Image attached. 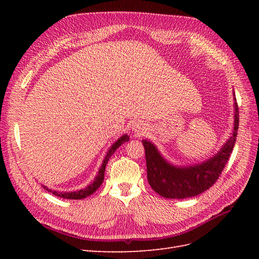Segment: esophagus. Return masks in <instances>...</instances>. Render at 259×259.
Returning a JSON list of instances; mask_svg holds the SVG:
<instances>
[{
	"instance_id": "1",
	"label": "esophagus",
	"mask_w": 259,
	"mask_h": 259,
	"mask_svg": "<svg viewBox=\"0 0 259 259\" xmlns=\"http://www.w3.org/2000/svg\"><path fill=\"white\" fill-rule=\"evenodd\" d=\"M134 127H135L134 130H135V132L137 133V134H142V133L144 132V126H143V125H138L137 124L136 126H134Z\"/></svg>"
}]
</instances>
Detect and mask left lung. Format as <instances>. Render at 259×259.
<instances>
[{
    "label": "left lung",
    "instance_id": "left-lung-1",
    "mask_svg": "<svg viewBox=\"0 0 259 259\" xmlns=\"http://www.w3.org/2000/svg\"><path fill=\"white\" fill-rule=\"evenodd\" d=\"M234 123L232 134L216 154L193 165H174L159 151L151 140L144 139L147 178L152 189L166 199H187L206 191L213 186L229 160L239 128V109L233 93Z\"/></svg>",
    "mask_w": 259,
    "mask_h": 259
}]
</instances>
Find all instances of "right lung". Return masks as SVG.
I'll use <instances>...</instances> for the list:
<instances>
[{"label": "right lung", "mask_w": 259, "mask_h": 259, "mask_svg": "<svg viewBox=\"0 0 259 259\" xmlns=\"http://www.w3.org/2000/svg\"><path fill=\"white\" fill-rule=\"evenodd\" d=\"M128 140H130V136L127 134H124L119 139H117L116 142H114L112 144V146L109 148V150L107 151V153L105 155V159L103 161V164H101V166H100V168L98 170V174L95 177V179H94V182L91 183L89 186H86L85 188H83V189L76 190V191H70V192L69 191L68 192H61V191H55V190L49 189L48 187L43 186V185H42V187L44 188V189L48 190L49 192L53 193L54 195H57V197H59V198L69 199V200H81V199L88 198L89 195H91V194H93L94 192H95L98 189V188L101 186V184H103L104 178H105L106 165H107L109 159L111 158V155L114 153V151L116 150L117 148H119L121 145H123L124 143H127Z\"/></svg>", "instance_id": "obj_1"}]
</instances>
